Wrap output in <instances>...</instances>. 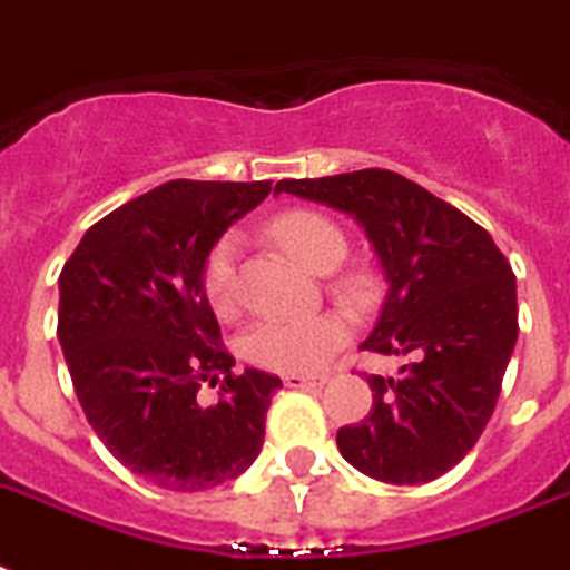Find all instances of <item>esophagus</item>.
Wrapping results in <instances>:
<instances>
[{"label": "esophagus", "instance_id": "34e87169", "mask_svg": "<svg viewBox=\"0 0 570 570\" xmlns=\"http://www.w3.org/2000/svg\"><path fill=\"white\" fill-rule=\"evenodd\" d=\"M325 374H286L284 383L289 390H316V386H325Z\"/></svg>", "mask_w": 570, "mask_h": 570}]
</instances>
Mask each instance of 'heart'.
<instances>
[{"instance_id": "obj_1", "label": "heart", "mask_w": 570, "mask_h": 570, "mask_svg": "<svg viewBox=\"0 0 570 570\" xmlns=\"http://www.w3.org/2000/svg\"><path fill=\"white\" fill-rule=\"evenodd\" d=\"M272 234L286 252L313 272H333L348 257V239L333 219L313 210H289L272 222ZM237 252L234 234L222 237L205 257L202 289L216 316H234L239 304ZM345 304L363 307L372 298V284L363 275H345L333 284ZM348 340V325L336 313L304 318H263L245 333L243 351L261 368L284 374L316 372Z\"/></svg>"}]
</instances>
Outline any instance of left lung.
Returning a JSON list of instances; mask_svg holds the SVG:
<instances>
[{
    "instance_id": "left-lung-1",
    "label": "left lung",
    "mask_w": 570,
    "mask_h": 570,
    "mask_svg": "<svg viewBox=\"0 0 570 570\" xmlns=\"http://www.w3.org/2000/svg\"><path fill=\"white\" fill-rule=\"evenodd\" d=\"M275 193L357 216L390 293L363 351L406 357L401 377L368 374L372 410L336 445L374 480L430 483L474 448L518 340L515 275L489 230L390 169L277 180Z\"/></svg>"
}]
</instances>
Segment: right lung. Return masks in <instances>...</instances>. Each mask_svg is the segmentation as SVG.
I'll list each match as a JSON object with an SVG mask.
<instances>
[{
	"label": "right lung",
	"instance_id": "right-lung-1",
	"mask_svg": "<svg viewBox=\"0 0 570 570\" xmlns=\"http://www.w3.org/2000/svg\"><path fill=\"white\" fill-rule=\"evenodd\" d=\"M272 180H166L99 219L60 272L58 340L90 428L125 469L202 492L239 478L263 448L281 377L230 372L202 289L216 239ZM223 381L220 401L197 397Z\"/></svg>",
	"mask_w": 570,
	"mask_h": 570
}]
</instances>
